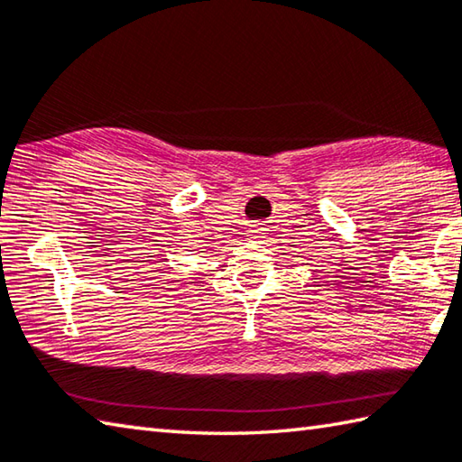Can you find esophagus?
<instances>
[{
  "instance_id": "esophagus-1",
  "label": "esophagus",
  "mask_w": 462,
  "mask_h": 462,
  "mask_svg": "<svg viewBox=\"0 0 462 462\" xmlns=\"http://www.w3.org/2000/svg\"><path fill=\"white\" fill-rule=\"evenodd\" d=\"M255 233H257V231H255ZM255 237H257V235H255Z\"/></svg>"
}]
</instances>
